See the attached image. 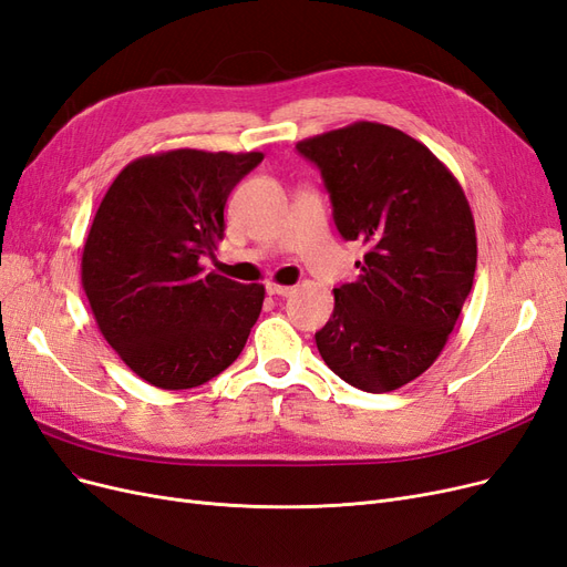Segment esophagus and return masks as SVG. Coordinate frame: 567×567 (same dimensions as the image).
<instances>
[{
    "label": "esophagus",
    "instance_id": "1",
    "mask_svg": "<svg viewBox=\"0 0 567 567\" xmlns=\"http://www.w3.org/2000/svg\"><path fill=\"white\" fill-rule=\"evenodd\" d=\"M266 291H268L270 297H289L291 291H295V287L278 285V282H268V285H266Z\"/></svg>",
    "mask_w": 567,
    "mask_h": 567
}]
</instances>
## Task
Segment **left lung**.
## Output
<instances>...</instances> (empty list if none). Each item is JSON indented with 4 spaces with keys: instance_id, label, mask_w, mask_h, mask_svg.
<instances>
[{
    "instance_id": "8db88e82",
    "label": "left lung",
    "mask_w": 567,
    "mask_h": 567,
    "mask_svg": "<svg viewBox=\"0 0 567 567\" xmlns=\"http://www.w3.org/2000/svg\"><path fill=\"white\" fill-rule=\"evenodd\" d=\"M297 150L320 167L339 234L367 245L360 278L333 289L318 350L352 388L392 392L434 364L470 297V203L449 167L392 125L358 121Z\"/></svg>"
}]
</instances>
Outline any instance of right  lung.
Listing matches in <instances>:
<instances>
[{"instance_id":"right-lung-1","label":"right lung","mask_w":567,"mask_h":567,"mask_svg":"<svg viewBox=\"0 0 567 567\" xmlns=\"http://www.w3.org/2000/svg\"><path fill=\"white\" fill-rule=\"evenodd\" d=\"M261 152L173 150L116 175L93 217L81 285L97 329L142 381L198 388L238 360L266 289L205 272L224 205Z\"/></svg>"}]
</instances>
